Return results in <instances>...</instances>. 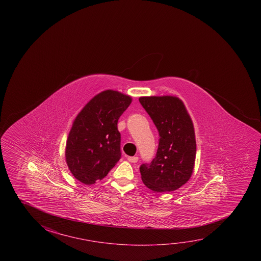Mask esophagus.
I'll return each mask as SVG.
<instances>
[{
    "label": "esophagus",
    "instance_id": "obj_1",
    "mask_svg": "<svg viewBox=\"0 0 261 261\" xmlns=\"http://www.w3.org/2000/svg\"><path fill=\"white\" fill-rule=\"evenodd\" d=\"M127 160H128L129 162L137 163L138 161V158L137 156H128Z\"/></svg>",
    "mask_w": 261,
    "mask_h": 261
}]
</instances>
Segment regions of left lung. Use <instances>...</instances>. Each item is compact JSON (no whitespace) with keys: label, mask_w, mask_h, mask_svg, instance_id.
Wrapping results in <instances>:
<instances>
[{"label":"left lung","mask_w":261,"mask_h":261,"mask_svg":"<svg viewBox=\"0 0 261 261\" xmlns=\"http://www.w3.org/2000/svg\"><path fill=\"white\" fill-rule=\"evenodd\" d=\"M139 102L160 136L155 158L140 167L142 181L154 192L176 190L190 179L195 167L197 144L191 117L176 96H142Z\"/></svg>","instance_id":"obj_1"}]
</instances>
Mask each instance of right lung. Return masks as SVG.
I'll return each mask as SVG.
<instances>
[{"instance_id":"obj_1","label":"right lung","mask_w":261,"mask_h":261,"mask_svg":"<svg viewBox=\"0 0 261 261\" xmlns=\"http://www.w3.org/2000/svg\"><path fill=\"white\" fill-rule=\"evenodd\" d=\"M132 97L115 90L94 95L73 121L65 145L69 170L83 184L103 179L121 158L117 122Z\"/></svg>"}]
</instances>
